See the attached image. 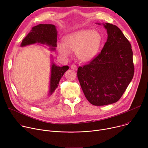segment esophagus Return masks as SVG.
<instances>
[{
	"instance_id": "34e87169",
	"label": "esophagus",
	"mask_w": 148,
	"mask_h": 148,
	"mask_svg": "<svg viewBox=\"0 0 148 148\" xmlns=\"http://www.w3.org/2000/svg\"><path fill=\"white\" fill-rule=\"evenodd\" d=\"M71 68L73 69V70H75V71H77V66L75 65H74V64H73V65L71 66Z\"/></svg>"
}]
</instances>
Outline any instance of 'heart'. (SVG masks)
Wrapping results in <instances>:
<instances>
[{
	"mask_svg": "<svg viewBox=\"0 0 148 148\" xmlns=\"http://www.w3.org/2000/svg\"><path fill=\"white\" fill-rule=\"evenodd\" d=\"M102 41V37L96 30L83 29L66 36L64 44L58 45V50L62 56H70L76 52L78 60L83 62H89L95 58Z\"/></svg>",
	"mask_w": 148,
	"mask_h": 148,
	"instance_id": "b5f03b06",
	"label": "heart"
}]
</instances>
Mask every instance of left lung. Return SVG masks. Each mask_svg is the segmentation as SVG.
I'll return each mask as SVG.
<instances>
[{"mask_svg": "<svg viewBox=\"0 0 148 148\" xmlns=\"http://www.w3.org/2000/svg\"><path fill=\"white\" fill-rule=\"evenodd\" d=\"M102 24L106 29L108 38L101 53L89 64L78 67L77 71L84 96L95 106L119 101L131 82L134 71L129 40L116 25Z\"/></svg>", "mask_w": 148, "mask_h": 148, "instance_id": "8db88e82", "label": "left lung"}]
</instances>
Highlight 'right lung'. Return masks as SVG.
Segmentation results:
<instances>
[{"label": "right lung", "mask_w": 148, "mask_h": 148, "mask_svg": "<svg viewBox=\"0 0 148 148\" xmlns=\"http://www.w3.org/2000/svg\"><path fill=\"white\" fill-rule=\"evenodd\" d=\"M58 31L56 27L53 24H38L33 27L31 31L23 39L21 47L33 44L46 45L49 47L51 51H55L57 42ZM51 76L49 81L48 95L51 96L58 88L59 83L64 73L68 70V66L62 67L56 65L53 62V56H51Z\"/></svg>", "instance_id": "1"}]
</instances>
